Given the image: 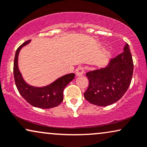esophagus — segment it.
Here are the masks:
<instances>
[{"instance_id": "34e87169", "label": "esophagus", "mask_w": 147, "mask_h": 147, "mask_svg": "<svg viewBox=\"0 0 147 147\" xmlns=\"http://www.w3.org/2000/svg\"><path fill=\"white\" fill-rule=\"evenodd\" d=\"M84 74V68L82 67H78L76 69V76H81Z\"/></svg>"}]
</instances>
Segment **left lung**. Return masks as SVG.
I'll return each instance as SVG.
<instances>
[{
  "mask_svg": "<svg viewBox=\"0 0 147 147\" xmlns=\"http://www.w3.org/2000/svg\"><path fill=\"white\" fill-rule=\"evenodd\" d=\"M134 64L129 45L123 52L109 61L104 68L87 72L89 86L84 93L86 100L97 106L105 107L117 102L130 85Z\"/></svg>",
  "mask_w": 147,
  "mask_h": 147,
  "instance_id": "8db88e82",
  "label": "left lung"
}]
</instances>
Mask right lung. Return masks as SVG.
I'll return each instance as SVG.
<instances>
[{"mask_svg": "<svg viewBox=\"0 0 147 147\" xmlns=\"http://www.w3.org/2000/svg\"><path fill=\"white\" fill-rule=\"evenodd\" d=\"M31 40L23 43L15 53L13 74L15 85L23 98L31 105L41 109H50L58 106L63 100V90L67 85L75 78V74H68L61 77L50 84L43 87H36L26 82L19 69L18 56L23 47Z\"/></svg>", "mask_w": 147, "mask_h": 147, "instance_id": "1", "label": "right lung"}]
</instances>
